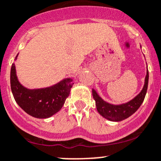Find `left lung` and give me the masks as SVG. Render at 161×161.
Here are the masks:
<instances>
[{
  "instance_id": "8db88e82",
  "label": "left lung",
  "mask_w": 161,
  "mask_h": 161,
  "mask_svg": "<svg viewBox=\"0 0 161 161\" xmlns=\"http://www.w3.org/2000/svg\"><path fill=\"white\" fill-rule=\"evenodd\" d=\"M148 80L149 72L147 69V75L145 77L144 86L141 92L129 102L120 105H113L106 102L98 95L96 91L92 89V96L96 101L97 111L101 116L110 121L119 122L128 118L137 110L144 100L148 87Z\"/></svg>"
}]
</instances>
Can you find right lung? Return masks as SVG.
Here are the masks:
<instances>
[{
	"label": "right lung",
	"instance_id": "right-lung-1",
	"mask_svg": "<svg viewBox=\"0 0 161 161\" xmlns=\"http://www.w3.org/2000/svg\"><path fill=\"white\" fill-rule=\"evenodd\" d=\"M73 84L72 79L67 78L49 87L28 89L18 81L14 63L11 65V88L14 98L18 106L33 117L46 119L58 113L69 96Z\"/></svg>",
	"mask_w": 161,
	"mask_h": 161
}]
</instances>
